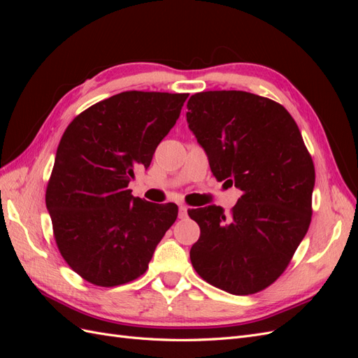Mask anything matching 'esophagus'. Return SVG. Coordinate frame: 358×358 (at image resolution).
Returning <instances> with one entry per match:
<instances>
[{
  "label": "esophagus",
  "mask_w": 358,
  "mask_h": 358,
  "mask_svg": "<svg viewBox=\"0 0 358 358\" xmlns=\"http://www.w3.org/2000/svg\"><path fill=\"white\" fill-rule=\"evenodd\" d=\"M188 216V206L185 204H179V218L185 220Z\"/></svg>",
  "instance_id": "1"
}]
</instances>
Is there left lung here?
I'll use <instances>...</instances> for the list:
<instances>
[{
  "instance_id": "left-lung-1",
  "label": "left lung",
  "mask_w": 358,
  "mask_h": 358,
  "mask_svg": "<svg viewBox=\"0 0 358 358\" xmlns=\"http://www.w3.org/2000/svg\"><path fill=\"white\" fill-rule=\"evenodd\" d=\"M187 121L209 157L216 180L241 188L225 215L191 209L200 227L189 258L210 285L248 296L285 272L312 220L315 167L282 104L245 91L191 95Z\"/></svg>"
}]
</instances>
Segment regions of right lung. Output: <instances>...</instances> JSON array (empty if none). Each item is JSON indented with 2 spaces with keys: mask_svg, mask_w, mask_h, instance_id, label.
Wrapping results in <instances>:
<instances>
[{
  "mask_svg": "<svg viewBox=\"0 0 358 358\" xmlns=\"http://www.w3.org/2000/svg\"><path fill=\"white\" fill-rule=\"evenodd\" d=\"M188 94L125 91L76 116L58 145L46 188L53 237L66 263L96 287L142 276L178 218L175 203L133 197L128 183L148 169Z\"/></svg>",
  "mask_w": 358,
  "mask_h": 358,
  "instance_id": "add662e5",
  "label": "right lung"
}]
</instances>
